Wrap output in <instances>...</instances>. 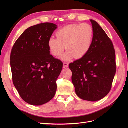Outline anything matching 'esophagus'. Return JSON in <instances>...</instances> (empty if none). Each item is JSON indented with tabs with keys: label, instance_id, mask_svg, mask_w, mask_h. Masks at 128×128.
<instances>
[{
	"label": "esophagus",
	"instance_id": "esophagus-1",
	"mask_svg": "<svg viewBox=\"0 0 128 128\" xmlns=\"http://www.w3.org/2000/svg\"><path fill=\"white\" fill-rule=\"evenodd\" d=\"M63 65H64V68H67L68 67V66H69V64L67 62H64L63 64Z\"/></svg>",
	"mask_w": 128,
	"mask_h": 128
}]
</instances>
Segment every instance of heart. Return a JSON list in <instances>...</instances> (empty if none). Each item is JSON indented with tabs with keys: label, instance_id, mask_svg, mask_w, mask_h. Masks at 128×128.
Wrapping results in <instances>:
<instances>
[{
	"label": "heart",
	"instance_id": "b5f03b06",
	"mask_svg": "<svg viewBox=\"0 0 128 128\" xmlns=\"http://www.w3.org/2000/svg\"><path fill=\"white\" fill-rule=\"evenodd\" d=\"M56 38L51 37L48 46L52 54L60 56L65 49L67 51L61 56L64 61L80 59L90 51L94 37V32L91 25L88 24H69L58 30Z\"/></svg>",
	"mask_w": 128,
	"mask_h": 128
}]
</instances>
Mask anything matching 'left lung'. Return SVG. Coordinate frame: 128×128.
<instances>
[{"mask_svg": "<svg viewBox=\"0 0 128 128\" xmlns=\"http://www.w3.org/2000/svg\"><path fill=\"white\" fill-rule=\"evenodd\" d=\"M90 21L94 32L91 48L86 56L70 63L69 67L77 96L96 102L110 92L116 66L113 42L97 22Z\"/></svg>", "mask_w": 128, "mask_h": 128, "instance_id": "1", "label": "left lung"}]
</instances>
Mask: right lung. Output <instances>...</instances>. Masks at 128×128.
Returning <instances> with one entry per match:
<instances>
[{
  "mask_svg": "<svg viewBox=\"0 0 128 128\" xmlns=\"http://www.w3.org/2000/svg\"><path fill=\"white\" fill-rule=\"evenodd\" d=\"M56 28V24L48 22L30 26L12 49L13 84L21 98L32 105L47 103L56 94L63 63L50 54L48 42Z\"/></svg>",
  "mask_w": 128,
  "mask_h": 128,
  "instance_id": "add662e5",
  "label": "right lung"
}]
</instances>
